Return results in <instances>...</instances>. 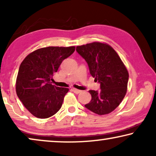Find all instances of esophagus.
<instances>
[{"label":"esophagus","instance_id":"obj_1","mask_svg":"<svg viewBox=\"0 0 156 156\" xmlns=\"http://www.w3.org/2000/svg\"><path fill=\"white\" fill-rule=\"evenodd\" d=\"M72 91H73V92L75 94H80V93H81V91H82L81 90H79V89H74V88L72 89Z\"/></svg>","mask_w":156,"mask_h":156}]
</instances>
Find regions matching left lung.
<instances>
[{
    "instance_id": "left-lung-1",
    "label": "left lung",
    "mask_w": 156,
    "mask_h": 156,
    "mask_svg": "<svg viewBox=\"0 0 156 156\" xmlns=\"http://www.w3.org/2000/svg\"><path fill=\"white\" fill-rule=\"evenodd\" d=\"M76 50L87 62L91 75L99 83L101 89L89 91L91 100L84 106L97 114H109L126 94V68L116 51L107 44L95 42L77 46Z\"/></svg>"
}]
</instances>
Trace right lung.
Returning <instances> with one entry per match:
<instances>
[{"label":"right lung","instance_id":"obj_1","mask_svg":"<svg viewBox=\"0 0 156 156\" xmlns=\"http://www.w3.org/2000/svg\"><path fill=\"white\" fill-rule=\"evenodd\" d=\"M75 47H48L29 54L20 64L16 80V93L33 116L46 119L60 109L69 89L52 85L50 79ZM52 80V79H51Z\"/></svg>","mask_w":156,"mask_h":156}]
</instances>
